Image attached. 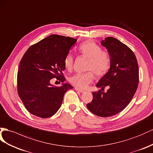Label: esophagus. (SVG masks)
<instances>
[{"instance_id":"esophagus-1","label":"esophagus","mask_w":153,"mask_h":153,"mask_svg":"<svg viewBox=\"0 0 153 153\" xmlns=\"http://www.w3.org/2000/svg\"><path fill=\"white\" fill-rule=\"evenodd\" d=\"M74 88H75L76 91H78V92H80L81 93H84V92H85V91H84V90H82V89H81V88H77V87H74Z\"/></svg>"}]
</instances>
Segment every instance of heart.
<instances>
[{"instance_id":"1","label":"heart","mask_w":153,"mask_h":153,"mask_svg":"<svg viewBox=\"0 0 153 153\" xmlns=\"http://www.w3.org/2000/svg\"><path fill=\"white\" fill-rule=\"evenodd\" d=\"M78 50L82 56L89 59L87 70H92L99 76H103L107 72L111 65L110 56L106 51L102 50L101 46L97 43L92 40L86 41L79 45ZM64 64L66 70L72 69L74 59L71 54H68L66 56ZM93 72L88 71L85 73L75 74L69 78V82L76 87L87 88L94 79V74Z\"/></svg>"}]
</instances>
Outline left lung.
Wrapping results in <instances>:
<instances>
[{
  "mask_svg": "<svg viewBox=\"0 0 153 153\" xmlns=\"http://www.w3.org/2000/svg\"><path fill=\"white\" fill-rule=\"evenodd\" d=\"M108 50L110 69L97 83L99 90L93 92V99L87 107L93 114L110 117L122 111L131 102L139 83L138 65L134 52L117 39L108 37L101 42Z\"/></svg>",
  "mask_w": 153,
  "mask_h": 153,
  "instance_id": "1",
  "label": "left lung"
}]
</instances>
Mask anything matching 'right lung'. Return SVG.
Instances as JSON below:
<instances>
[{"label": "right lung", "mask_w": 153, "mask_h": 153, "mask_svg": "<svg viewBox=\"0 0 153 153\" xmlns=\"http://www.w3.org/2000/svg\"><path fill=\"white\" fill-rule=\"evenodd\" d=\"M76 39L51 35L31 46L20 61L17 91L31 114L42 118L51 117L59 109L66 92L73 88L63 83L65 59ZM56 78L63 83L55 87L50 81Z\"/></svg>", "instance_id": "add662e5"}]
</instances>
